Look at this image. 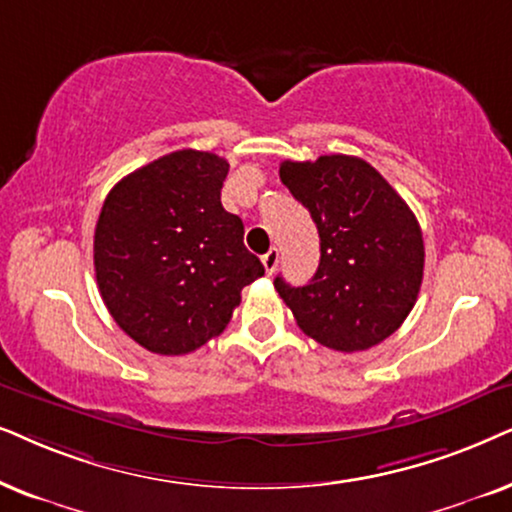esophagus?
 <instances>
[{
    "label": "esophagus",
    "instance_id": "34e87169",
    "mask_svg": "<svg viewBox=\"0 0 512 512\" xmlns=\"http://www.w3.org/2000/svg\"><path fill=\"white\" fill-rule=\"evenodd\" d=\"M278 260H281V255H278V250L276 248H271L267 255L262 257V264H264V271H267V274L271 276L276 271V267H278Z\"/></svg>",
    "mask_w": 512,
    "mask_h": 512
}]
</instances>
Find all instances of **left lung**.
<instances>
[{"label":"left lung","instance_id":"1","mask_svg":"<svg viewBox=\"0 0 512 512\" xmlns=\"http://www.w3.org/2000/svg\"><path fill=\"white\" fill-rule=\"evenodd\" d=\"M281 182L309 210L320 264L309 285L276 290L304 335L327 349L365 351L391 337L417 302L424 238L410 206L358 156L283 161Z\"/></svg>","mask_w":512,"mask_h":512}]
</instances>
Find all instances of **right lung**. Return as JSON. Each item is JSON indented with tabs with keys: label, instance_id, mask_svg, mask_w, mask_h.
I'll use <instances>...</instances> for the list:
<instances>
[{
	"label": "right lung",
	"instance_id": "obj_1",
	"mask_svg": "<svg viewBox=\"0 0 512 512\" xmlns=\"http://www.w3.org/2000/svg\"><path fill=\"white\" fill-rule=\"evenodd\" d=\"M222 156L180 149L133 170L102 203L93 264L107 311L159 356H185L220 335L241 290L264 276L243 222L222 208Z\"/></svg>",
	"mask_w": 512,
	"mask_h": 512
}]
</instances>
